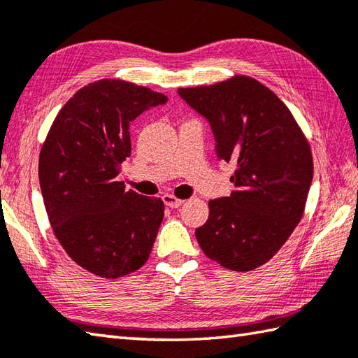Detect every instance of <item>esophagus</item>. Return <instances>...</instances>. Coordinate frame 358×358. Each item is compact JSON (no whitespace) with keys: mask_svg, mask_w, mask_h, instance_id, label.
<instances>
[{"mask_svg":"<svg viewBox=\"0 0 358 358\" xmlns=\"http://www.w3.org/2000/svg\"><path fill=\"white\" fill-rule=\"evenodd\" d=\"M163 201H164L166 206H169V208H180L181 204L185 203V200L177 199V196L172 195V194H166V195H163Z\"/></svg>","mask_w":358,"mask_h":358,"instance_id":"obj_1","label":"esophagus"}]
</instances>
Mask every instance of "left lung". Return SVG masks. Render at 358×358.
Wrapping results in <instances>:
<instances>
[{
    "label": "left lung",
    "instance_id": "obj_1",
    "mask_svg": "<svg viewBox=\"0 0 358 358\" xmlns=\"http://www.w3.org/2000/svg\"><path fill=\"white\" fill-rule=\"evenodd\" d=\"M178 94L208 118L218 158L235 164L237 191L209 201L208 222L195 231L199 245L226 269L260 268L305 214L314 173L306 135L287 106L246 75Z\"/></svg>",
    "mask_w": 358,
    "mask_h": 358
}]
</instances>
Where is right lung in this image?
Listing matches in <instances>:
<instances>
[{"label": "right lung", "instance_id": "right-lung-1", "mask_svg": "<svg viewBox=\"0 0 358 358\" xmlns=\"http://www.w3.org/2000/svg\"><path fill=\"white\" fill-rule=\"evenodd\" d=\"M166 101L124 80L89 83L58 112L43 143L38 175L53 234L94 275L124 277L150 255L164 203L126 191L117 177L131 155V121Z\"/></svg>", "mask_w": 358, "mask_h": 358}]
</instances>
